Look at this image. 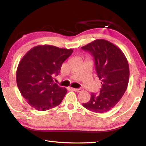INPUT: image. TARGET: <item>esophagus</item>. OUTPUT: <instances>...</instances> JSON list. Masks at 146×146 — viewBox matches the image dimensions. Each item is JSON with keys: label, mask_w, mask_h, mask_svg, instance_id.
<instances>
[{"label": "esophagus", "mask_w": 146, "mask_h": 146, "mask_svg": "<svg viewBox=\"0 0 146 146\" xmlns=\"http://www.w3.org/2000/svg\"><path fill=\"white\" fill-rule=\"evenodd\" d=\"M72 90L73 91H76V92H80L81 91H82V89L81 88H78V89H75V88H72Z\"/></svg>", "instance_id": "34e87169"}]
</instances>
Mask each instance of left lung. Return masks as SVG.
<instances>
[{
	"label": "left lung",
	"mask_w": 146,
	"mask_h": 146,
	"mask_svg": "<svg viewBox=\"0 0 146 146\" xmlns=\"http://www.w3.org/2000/svg\"><path fill=\"white\" fill-rule=\"evenodd\" d=\"M81 48L93 56L102 84L100 93H91L90 101L82 106L91 111L106 113L115 107L127 90L129 78L127 58L119 48L104 39H97Z\"/></svg>",
	"instance_id": "left-lung-1"
}]
</instances>
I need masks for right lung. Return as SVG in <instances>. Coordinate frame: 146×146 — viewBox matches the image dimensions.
I'll return each mask as SVG.
<instances>
[{
  "instance_id": "1",
  "label": "right lung",
  "mask_w": 146,
  "mask_h": 146,
  "mask_svg": "<svg viewBox=\"0 0 146 146\" xmlns=\"http://www.w3.org/2000/svg\"><path fill=\"white\" fill-rule=\"evenodd\" d=\"M73 51L71 49L39 45L31 49L21 59L17 70V84L31 107L46 111L61 103L67 90L54 83L53 76L58 75L62 63Z\"/></svg>"
}]
</instances>
